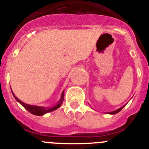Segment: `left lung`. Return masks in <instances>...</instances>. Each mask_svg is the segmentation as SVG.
Instances as JSON below:
<instances>
[{
	"label": "left lung",
	"mask_w": 149,
	"mask_h": 149,
	"mask_svg": "<svg viewBox=\"0 0 149 149\" xmlns=\"http://www.w3.org/2000/svg\"><path fill=\"white\" fill-rule=\"evenodd\" d=\"M124 107H125V106L122 107H120V108H119V109H118V110H115V111H113V112H110V113H110V114H116V113H119V112H120V111H121V110H122V108H123Z\"/></svg>",
	"instance_id": "8db88e82"
}]
</instances>
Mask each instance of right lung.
Instances as JSON below:
<instances>
[{
  "label": "right lung",
  "mask_w": 149,
  "mask_h": 149,
  "mask_svg": "<svg viewBox=\"0 0 149 149\" xmlns=\"http://www.w3.org/2000/svg\"><path fill=\"white\" fill-rule=\"evenodd\" d=\"M12 93H13V96H14V98H15V100H16L18 102H19V103H20L21 104H22V106H23L27 110V111H29L30 113H32L36 116H42L44 115V114L48 113V112H51L56 110V109L60 107V105H61L62 103H63V100H64V92H63L61 95V98H60V101H58V103L56 104V106L53 107H44L34 106V105L27 104L24 103V102H22V101H20V100L18 99L16 96L14 95V93H13V91H12Z\"/></svg>",
  "instance_id": "1"
}]
</instances>
